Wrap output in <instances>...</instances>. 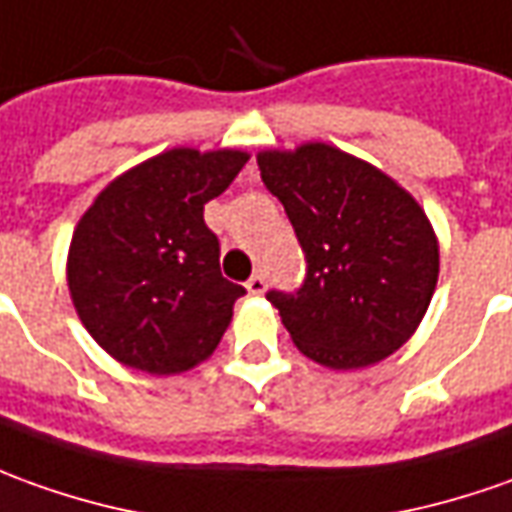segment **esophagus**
<instances>
[{
	"instance_id": "esophagus-1",
	"label": "esophagus",
	"mask_w": 512,
	"mask_h": 512,
	"mask_svg": "<svg viewBox=\"0 0 512 512\" xmlns=\"http://www.w3.org/2000/svg\"><path fill=\"white\" fill-rule=\"evenodd\" d=\"M246 291H249L252 297H260V294L266 291V277H263L260 271H255V274H252V277L246 280Z\"/></svg>"
}]
</instances>
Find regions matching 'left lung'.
<instances>
[{
  "instance_id": "obj_1",
  "label": "left lung",
  "mask_w": 512,
  "mask_h": 512,
  "mask_svg": "<svg viewBox=\"0 0 512 512\" xmlns=\"http://www.w3.org/2000/svg\"><path fill=\"white\" fill-rule=\"evenodd\" d=\"M257 165L308 260L300 291L266 294L291 342L330 370L392 356L429 311L440 274L423 207L384 170L325 142L260 151Z\"/></svg>"
}]
</instances>
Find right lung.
Masks as SVG:
<instances>
[{"mask_svg":"<svg viewBox=\"0 0 512 512\" xmlns=\"http://www.w3.org/2000/svg\"><path fill=\"white\" fill-rule=\"evenodd\" d=\"M246 162L235 148H170L106 184L81 215L66 283L83 328L120 364L179 375L218 347L246 288L224 280L204 204Z\"/></svg>","mask_w":512,"mask_h":512,"instance_id":"obj_1","label":"right lung"}]
</instances>
